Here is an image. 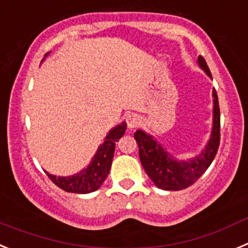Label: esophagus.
Segmentation results:
<instances>
[{
  "instance_id": "1",
  "label": "esophagus",
  "mask_w": 248,
  "mask_h": 248,
  "mask_svg": "<svg viewBox=\"0 0 248 248\" xmlns=\"http://www.w3.org/2000/svg\"><path fill=\"white\" fill-rule=\"evenodd\" d=\"M126 122L129 129L136 128V127L140 124V117L138 115H129L128 117H127Z\"/></svg>"
}]
</instances>
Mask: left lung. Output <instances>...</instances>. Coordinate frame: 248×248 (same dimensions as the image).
<instances>
[{"mask_svg":"<svg viewBox=\"0 0 248 248\" xmlns=\"http://www.w3.org/2000/svg\"><path fill=\"white\" fill-rule=\"evenodd\" d=\"M199 65L204 69L209 77L211 73L209 70L206 62L200 55L198 59ZM214 96V126L211 138L207 146L198 157L188 162H178L168 155L164 148L157 143L153 137L146 132L138 129L135 133V138L138 144L140 159L147 175L158 188L164 190H182L193 185L202 177L210 167L211 162L217 153L220 144V108L216 90L213 93Z\"/></svg>","mask_w":248,"mask_h":248,"instance_id":"1","label":"left lung"}]
</instances>
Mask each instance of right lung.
Masks as SVG:
<instances>
[{
    "label": "right lung",
    "mask_w": 248,
    "mask_h": 248,
    "mask_svg": "<svg viewBox=\"0 0 248 248\" xmlns=\"http://www.w3.org/2000/svg\"><path fill=\"white\" fill-rule=\"evenodd\" d=\"M127 128L126 122H122L120 126L111 129L105 142L99 147L96 155H93L91 164L79 174L71 177H55L46 173L49 179L57 186L69 193L88 194L95 191L101 186L108 174L110 173L112 164L113 153H115V143L124 135Z\"/></svg>",
    "instance_id": "add662e5"
}]
</instances>
